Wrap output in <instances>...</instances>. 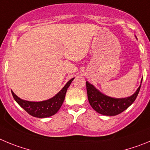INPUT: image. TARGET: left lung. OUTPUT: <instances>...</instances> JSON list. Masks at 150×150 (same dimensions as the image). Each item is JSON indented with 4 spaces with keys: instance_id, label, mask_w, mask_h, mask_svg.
<instances>
[{
    "instance_id": "1",
    "label": "left lung",
    "mask_w": 150,
    "mask_h": 150,
    "mask_svg": "<svg viewBox=\"0 0 150 150\" xmlns=\"http://www.w3.org/2000/svg\"><path fill=\"white\" fill-rule=\"evenodd\" d=\"M86 86L87 97L91 107L102 115L115 116L124 111L134 102L138 95L141 84L133 95L122 98H112L102 93L88 81L86 82Z\"/></svg>"
}]
</instances>
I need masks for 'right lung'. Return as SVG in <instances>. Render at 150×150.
Returning a JSON list of instances; mask_svg holds the SVG:
<instances>
[{"label": "right lung", "mask_w": 150, "mask_h": 150, "mask_svg": "<svg viewBox=\"0 0 150 150\" xmlns=\"http://www.w3.org/2000/svg\"><path fill=\"white\" fill-rule=\"evenodd\" d=\"M74 78L69 81L67 84L63 87L58 93L56 94L54 97L49 98L48 100L42 101V102H29V101L23 100L12 91V94L16 100V102L26 110L30 115L38 118H45L51 117L58 111L62 106L65 98L67 89L69 87Z\"/></svg>", "instance_id": "1"}]
</instances>
